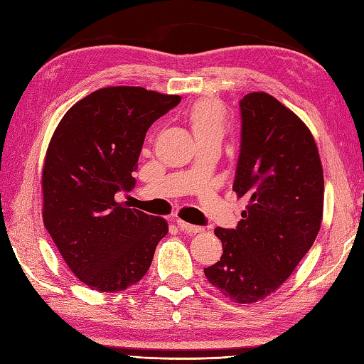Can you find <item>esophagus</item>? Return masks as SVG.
I'll return each instance as SVG.
<instances>
[{
  "instance_id": "34e87169",
  "label": "esophagus",
  "mask_w": 364,
  "mask_h": 364,
  "mask_svg": "<svg viewBox=\"0 0 364 364\" xmlns=\"http://www.w3.org/2000/svg\"><path fill=\"white\" fill-rule=\"evenodd\" d=\"M176 225H178V229H180L184 233H200L203 230L202 227L188 224V223H184V220H181V219H176Z\"/></svg>"
}]
</instances>
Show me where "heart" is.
Returning <instances> with one entry per match:
<instances>
[{"mask_svg": "<svg viewBox=\"0 0 364 364\" xmlns=\"http://www.w3.org/2000/svg\"><path fill=\"white\" fill-rule=\"evenodd\" d=\"M189 124L196 139L211 134L223 135L225 127V112L218 102L203 99V101L196 102L189 110Z\"/></svg>", "mask_w": 364, "mask_h": 364, "instance_id": "1", "label": "heart"}]
</instances>
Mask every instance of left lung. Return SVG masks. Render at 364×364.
<instances>
[{"label":"left lung","instance_id":"1","mask_svg":"<svg viewBox=\"0 0 364 364\" xmlns=\"http://www.w3.org/2000/svg\"><path fill=\"white\" fill-rule=\"evenodd\" d=\"M241 151L233 191L247 197L237 229L215 230L223 257L205 268L224 296L251 304L287 281L323 218V168L301 118L265 91L240 101Z\"/></svg>","mask_w":364,"mask_h":364}]
</instances>
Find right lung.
I'll return each instance as SVG.
<instances>
[{
  "label": "right lung",
  "mask_w": 364,
  "mask_h": 364,
  "mask_svg": "<svg viewBox=\"0 0 364 364\" xmlns=\"http://www.w3.org/2000/svg\"><path fill=\"white\" fill-rule=\"evenodd\" d=\"M181 96L141 87L92 91L64 113L42 168V219L70 272L91 290L119 291L151 265L167 220L127 208L145 134Z\"/></svg>",
  "instance_id": "add662e5"
}]
</instances>
